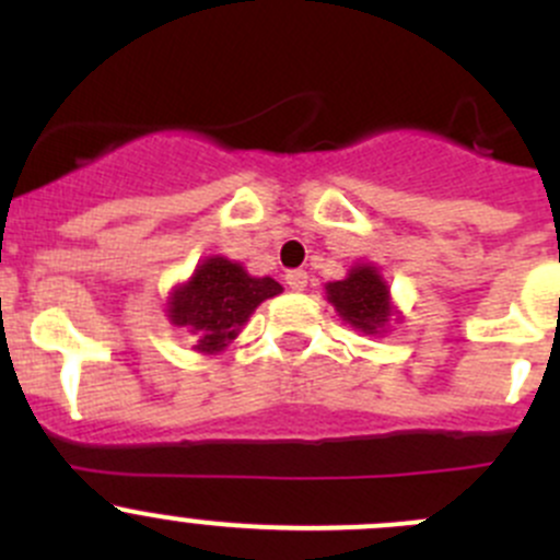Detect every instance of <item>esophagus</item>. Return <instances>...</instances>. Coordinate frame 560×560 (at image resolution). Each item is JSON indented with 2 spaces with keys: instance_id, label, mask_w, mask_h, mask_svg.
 Returning <instances> with one entry per match:
<instances>
[{
  "instance_id": "34e87169",
  "label": "esophagus",
  "mask_w": 560,
  "mask_h": 560,
  "mask_svg": "<svg viewBox=\"0 0 560 560\" xmlns=\"http://www.w3.org/2000/svg\"><path fill=\"white\" fill-rule=\"evenodd\" d=\"M287 284H290L292 290H306L308 273L306 270H290V273H287Z\"/></svg>"
}]
</instances>
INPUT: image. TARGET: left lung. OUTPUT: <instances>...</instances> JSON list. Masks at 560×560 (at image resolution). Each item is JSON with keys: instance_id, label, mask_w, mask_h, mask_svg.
Here are the masks:
<instances>
[{"instance_id": "obj_1", "label": "left lung", "mask_w": 560, "mask_h": 560, "mask_svg": "<svg viewBox=\"0 0 560 560\" xmlns=\"http://www.w3.org/2000/svg\"><path fill=\"white\" fill-rule=\"evenodd\" d=\"M327 301L349 325L363 332H376L389 316L385 281L369 265H358L343 281L327 284Z\"/></svg>"}]
</instances>
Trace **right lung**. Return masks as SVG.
I'll return each instance as SVG.
<instances>
[{"label": "right lung", "mask_w": 560, "mask_h": 560, "mask_svg": "<svg viewBox=\"0 0 560 560\" xmlns=\"http://www.w3.org/2000/svg\"><path fill=\"white\" fill-rule=\"evenodd\" d=\"M279 292L281 284L268 276L254 279L230 259L208 257L173 295L171 319L195 332L200 352H219L238 336L254 308Z\"/></svg>", "instance_id": "1"}]
</instances>
